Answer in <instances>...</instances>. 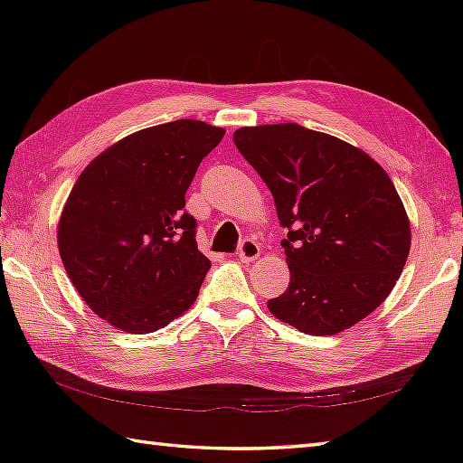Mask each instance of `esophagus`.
Segmentation results:
<instances>
[{
  "instance_id": "esophagus-1",
  "label": "esophagus",
  "mask_w": 463,
  "mask_h": 463,
  "mask_svg": "<svg viewBox=\"0 0 463 463\" xmlns=\"http://www.w3.org/2000/svg\"><path fill=\"white\" fill-rule=\"evenodd\" d=\"M237 254H239V260L241 262H252L254 259L260 257V247L252 239H244L239 244Z\"/></svg>"
}]
</instances>
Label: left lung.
I'll return each mask as SVG.
<instances>
[{
  "label": "left lung",
  "mask_w": 463,
  "mask_h": 463,
  "mask_svg": "<svg viewBox=\"0 0 463 463\" xmlns=\"http://www.w3.org/2000/svg\"><path fill=\"white\" fill-rule=\"evenodd\" d=\"M234 145L267 183L290 269L269 300L279 320L330 336L386 300L410 252V221L394 183L370 155L297 123L242 127Z\"/></svg>",
  "instance_id": "left-lung-1"
}]
</instances>
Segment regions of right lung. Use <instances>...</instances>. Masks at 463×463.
Here are the masks:
<instances>
[{"instance_id":"right-lung-1","label":"right lung","mask_w":463,"mask_h":463,"mask_svg":"<svg viewBox=\"0 0 463 463\" xmlns=\"http://www.w3.org/2000/svg\"><path fill=\"white\" fill-rule=\"evenodd\" d=\"M221 127L179 119L141 129L85 166L57 226L63 267L97 317L129 334L193 307L211 260L196 247L184 193Z\"/></svg>"}]
</instances>
